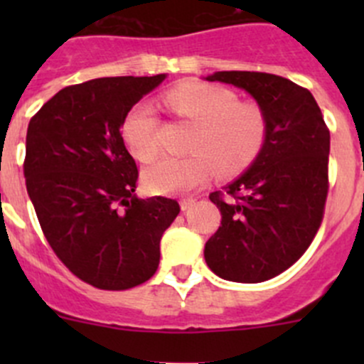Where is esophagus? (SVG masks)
<instances>
[{
	"label": "esophagus",
	"mask_w": 364,
	"mask_h": 364,
	"mask_svg": "<svg viewBox=\"0 0 364 364\" xmlns=\"http://www.w3.org/2000/svg\"><path fill=\"white\" fill-rule=\"evenodd\" d=\"M179 204H181L183 211H186V209H190L193 204H196V199H193V197H185V199L179 200Z\"/></svg>",
	"instance_id": "1"
}]
</instances>
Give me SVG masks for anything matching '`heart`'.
Wrapping results in <instances>:
<instances>
[{
    "instance_id": "1",
    "label": "heart",
    "mask_w": 364,
    "mask_h": 364,
    "mask_svg": "<svg viewBox=\"0 0 364 364\" xmlns=\"http://www.w3.org/2000/svg\"><path fill=\"white\" fill-rule=\"evenodd\" d=\"M165 104L181 119L197 124L186 159H161L144 171L148 186L160 193L200 188L216 171L236 176L250 168L269 137V121L260 105L240 102L236 93L204 82H186L165 93ZM161 121L149 104H137L124 116L121 135L142 164L160 153Z\"/></svg>"
}]
</instances>
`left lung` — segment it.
Instances as JSON below:
<instances>
[{"label": "left lung", "mask_w": 364, "mask_h": 364, "mask_svg": "<svg viewBox=\"0 0 364 364\" xmlns=\"http://www.w3.org/2000/svg\"><path fill=\"white\" fill-rule=\"evenodd\" d=\"M208 80L243 87L269 121L259 160L225 192L209 196L222 225L204 248L209 269L220 278L259 284L289 269L321 227L329 190V128L314 95L285 77L216 72Z\"/></svg>", "instance_id": "8db88e82"}]
</instances>
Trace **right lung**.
<instances>
[{
	"label": "right lung",
	"instance_id": "right-lung-1",
	"mask_svg": "<svg viewBox=\"0 0 364 364\" xmlns=\"http://www.w3.org/2000/svg\"><path fill=\"white\" fill-rule=\"evenodd\" d=\"M165 79L102 77L63 87L31 117L24 178L42 232L86 284L127 291L159 269L160 240L178 200L137 199L139 168L121 124Z\"/></svg>",
	"mask_w": 364,
	"mask_h": 364
}]
</instances>
